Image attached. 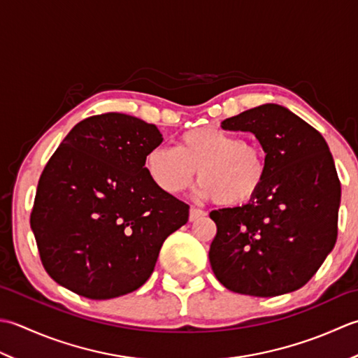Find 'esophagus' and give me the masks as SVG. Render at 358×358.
Here are the masks:
<instances>
[{"instance_id":"esophagus-1","label":"esophagus","mask_w":358,"mask_h":358,"mask_svg":"<svg viewBox=\"0 0 358 358\" xmlns=\"http://www.w3.org/2000/svg\"><path fill=\"white\" fill-rule=\"evenodd\" d=\"M202 216H206V211H202V210H199V208H194V207H192L189 208V221H196V220H199V217H202Z\"/></svg>"}]
</instances>
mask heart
Listing matches in <instances>:
<instances>
[{"label":"heart","instance_id":"1","mask_svg":"<svg viewBox=\"0 0 358 358\" xmlns=\"http://www.w3.org/2000/svg\"><path fill=\"white\" fill-rule=\"evenodd\" d=\"M145 169L150 179L169 194L185 192L199 171V198L229 207L253 199L267 174L264 152L238 134L215 127L185 131L176 148L150 150Z\"/></svg>","mask_w":358,"mask_h":358}]
</instances>
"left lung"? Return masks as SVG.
I'll use <instances>...</instances> for the list:
<instances>
[{"label":"left lung","instance_id":"8db88e82","mask_svg":"<svg viewBox=\"0 0 358 358\" xmlns=\"http://www.w3.org/2000/svg\"><path fill=\"white\" fill-rule=\"evenodd\" d=\"M221 127L250 131L266 152L267 174L253 199L213 210L208 258L224 287L276 296L303 287L337 241L341 187L324 137L290 109L266 103Z\"/></svg>","mask_w":358,"mask_h":358}]
</instances>
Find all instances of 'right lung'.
Instances as JSON below:
<instances>
[{"label": "right lung", "instance_id": "1", "mask_svg": "<svg viewBox=\"0 0 358 358\" xmlns=\"http://www.w3.org/2000/svg\"><path fill=\"white\" fill-rule=\"evenodd\" d=\"M162 141L156 125L119 113L85 119L64 137L41 173L31 215L55 282L109 300L150 278L164 241L187 224L189 210L145 169Z\"/></svg>", "mask_w": 358, "mask_h": 358}]
</instances>
